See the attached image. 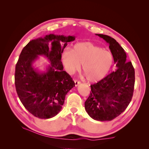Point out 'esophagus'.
<instances>
[{"label":"esophagus","instance_id":"obj_1","mask_svg":"<svg viewBox=\"0 0 149 149\" xmlns=\"http://www.w3.org/2000/svg\"><path fill=\"white\" fill-rule=\"evenodd\" d=\"M81 83L79 81H78L77 80H74V84H75V86H78Z\"/></svg>","mask_w":149,"mask_h":149}]
</instances>
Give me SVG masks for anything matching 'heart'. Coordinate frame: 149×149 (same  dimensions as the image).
<instances>
[{
  "label": "heart",
  "instance_id": "heart-1",
  "mask_svg": "<svg viewBox=\"0 0 149 149\" xmlns=\"http://www.w3.org/2000/svg\"><path fill=\"white\" fill-rule=\"evenodd\" d=\"M61 58L70 74L78 70L82 65L83 72L89 82H96L104 78L113 61L109 52L90 42L76 43L71 50L63 53Z\"/></svg>",
  "mask_w": 149,
  "mask_h": 149
}]
</instances>
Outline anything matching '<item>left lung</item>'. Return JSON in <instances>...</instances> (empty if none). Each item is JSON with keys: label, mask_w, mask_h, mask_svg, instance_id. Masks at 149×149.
I'll return each mask as SVG.
<instances>
[{"label": "left lung", "mask_w": 149, "mask_h": 149, "mask_svg": "<svg viewBox=\"0 0 149 149\" xmlns=\"http://www.w3.org/2000/svg\"><path fill=\"white\" fill-rule=\"evenodd\" d=\"M109 45L116 71L97 83L91 85V92L86 101V111L99 121H109L125 110L131 101L135 83V71L119 43L109 36L96 34Z\"/></svg>", "instance_id": "8db88e82"}]
</instances>
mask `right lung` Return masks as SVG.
Returning a JSON list of instances; mask_svg holds the SVG:
<instances>
[{"instance_id": "obj_1", "label": "right lung", "mask_w": 149, "mask_h": 149, "mask_svg": "<svg viewBox=\"0 0 149 149\" xmlns=\"http://www.w3.org/2000/svg\"><path fill=\"white\" fill-rule=\"evenodd\" d=\"M74 40L75 36L49 34L32 40L22 49L15 66L16 91L25 109L38 118L56 116L67 93L75 86L61 60L67 43ZM39 56L50 63L43 71L34 66Z\"/></svg>"}]
</instances>
